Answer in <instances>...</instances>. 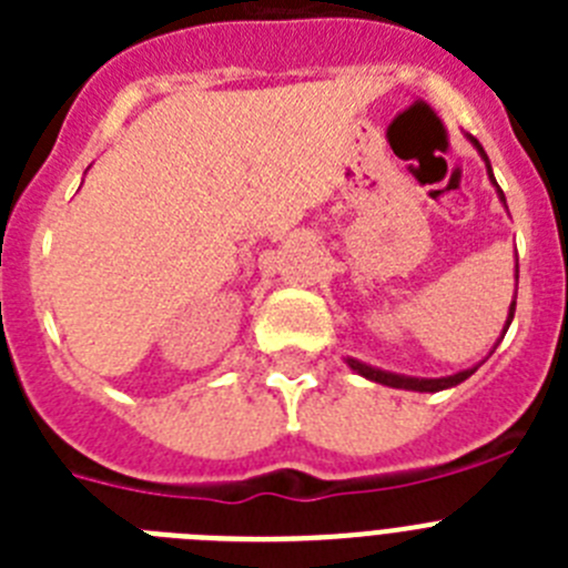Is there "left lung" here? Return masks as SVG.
Segmentation results:
<instances>
[{"label":"left lung","instance_id":"8db88e82","mask_svg":"<svg viewBox=\"0 0 568 568\" xmlns=\"http://www.w3.org/2000/svg\"><path fill=\"white\" fill-rule=\"evenodd\" d=\"M471 142V148L478 150L480 159L486 162V173H489V182L495 184V190H498V199L504 202L506 207V195L504 190L498 187V182H495V173H491V164H489V155H486V150L480 148V142L475 139V135H466ZM515 278H518V264H515ZM515 298H518V293L511 295V304H509V315H506V324H504V333H500V338L506 335V329H509L511 318H515ZM498 346V344H495ZM346 364H349V369L358 375H364L366 381H375V384H384V386H393V389H413V393H440V389H449V386H458L460 381L469 378L478 366H469V369H460V373L455 375H446V378H413V375H398V373H389V369H378V366H369L364 364V361L358 358H344Z\"/></svg>","mask_w":568,"mask_h":568}]
</instances>
